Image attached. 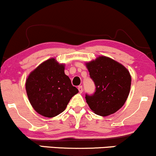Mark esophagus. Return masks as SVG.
Wrapping results in <instances>:
<instances>
[{
    "label": "esophagus",
    "instance_id": "1",
    "mask_svg": "<svg viewBox=\"0 0 156 156\" xmlns=\"http://www.w3.org/2000/svg\"><path fill=\"white\" fill-rule=\"evenodd\" d=\"M78 90H79V91H80V93H82V92L83 91V86H82V85H80V86L78 87Z\"/></svg>",
    "mask_w": 156,
    "mask_h": 156
}]
</instances>
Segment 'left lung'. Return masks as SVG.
I'll list each match as a JSON object with an SVG mask.
<instances>
[{
    "mask_svg": "<svg viewBox=\"0 0 156 156\" xmlns=\"http://www.w3.org/2000/svg\"><path fill=\"white\" fill-rule=\"evenodd\" d=\"M86 66L96 87L93 94H85L90 108L104 117L116 112L123 106L129 94V72L123 65L105 56H99L87 63Z\"/></svg>",
    "mask_w": 156,
    "mask_h": 156,
    "instance_id": "8db88e82",
    "label": "left lung"
}]
</instances>
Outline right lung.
I'll return each mask as SVG.
<instances>
[{
    "label": "right lung",
    "instance_id": "add662e5",
    "mask_svg": "<svg viewBox=\"0 0 156 156\" xmlns=\"http://www.w3.org/2000/svg\"><path fill=\"white\" fill-rule=\"evenodd\" d=\"M65 65L50 58L32 71L26 81V91L33 108L38 114L53 118L65 111L79 91L65 74Z\"/></svg>",
    "mask_w": 156,
    "mask_h": 156
}]
</instances>
